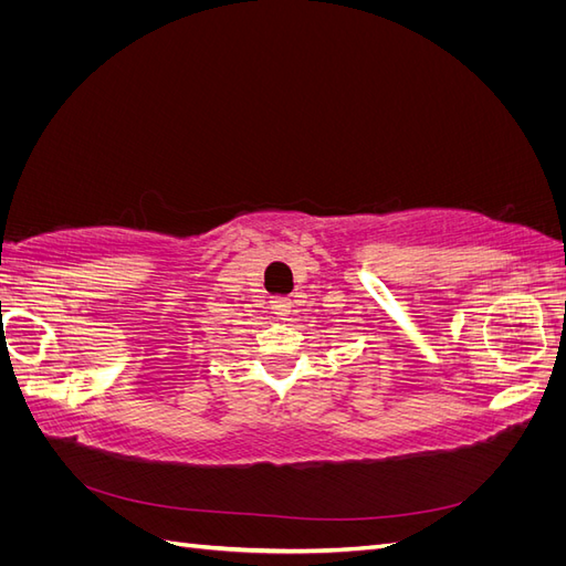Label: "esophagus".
Masks as SVG:
<instances>
[{"instance_id": "1", "label": "esophagus", "mask_w": 566, "mask_h": 566, "mask_svg": "<svg viewBox=\"0 0 566 566\" xmlns=\"http://www.w3.org/2000/svg\"><path fill=\"white\" fill-rule=\"evenodd\" d=\"M290 306H293V302H290V297H285V295H276L271 300V310L276 316H287Z\"/></svg>"}]
</instances>
